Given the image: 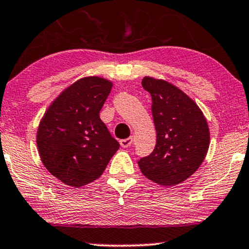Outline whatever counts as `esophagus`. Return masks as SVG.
I'll list each match as a JSON object with an SVG mask.
<instances>
[{"mask_svg":"<svg viewBox=\"0 0 249 249\" xmlns=\"http://www.w3.org/2000/svg\"><path fill=\"white\" fill-rule=\"evenodd\" d=\"M133 142V138H126V139H122L119 140V143H121L122 147H128V146L132 145Z\"/></svg>","mask_w":249,"mask_h":249,"instance_id":"1","label":"esophagus"}]
</instances>
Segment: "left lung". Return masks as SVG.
Wrapping results in <instances>:
<instances>
[{
    "mask_svg": "<svg viewBox=\"0 0 249 249\" xmlns=\"http://www.w3.org/2000/svg\"><path fill=\"white\" fill-rule=\"evenodd\" d=\"M152 96L157 145L138 161L142 173L155 183L178 184L199 168L210 145V131L202 110L181 89L164 80L145 76Z\"/></svg>",
    "mask_w": 249,
    "mask_h": 249,
    "instance_id": "obj_1",
    "label": "left lung"
}]
</instances>
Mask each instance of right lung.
I'll use <instances>...</instances> for the list:
<instances>
[{"mask_svg":"<svg viewBox=\"0 0 249 249\" xmlns=\"http://www.w3.org/2000/svg\"><path fill=\"white\" fill-rule=\"evenodd\" d=\"M111 88L103 77H82L51 103L39 123L41 162L65 184L79 188L97 179L119 148L100 118Z\"/></svg>","mask_w":249,"mask_h":249,"instance_id":"obj_1","label":"right lung"}]
</instances>
